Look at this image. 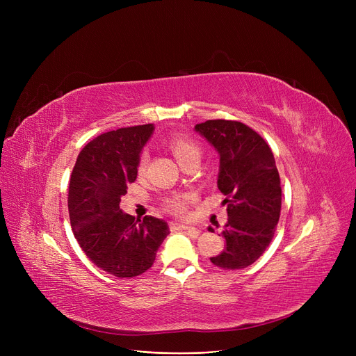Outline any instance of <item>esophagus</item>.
<instances>
[{
    "label": "esophagus",
    "mask_w": 356,
    "mask_h": 356,
    "mask_svg": "<svg viewBox=\"0 0 356 356\" xmlns=\"http://www.w3.org/2000/svg\"><path fill=\"white\" fill-rule=\"evenodd\" d=\"M170 227H172L173 229H183V231H195V232H199L197 228L191 227V225H186V223H181V222H177V220L172 222Z\"/></svg>",
    "instance_id": "34e87169"
}]
</instances>
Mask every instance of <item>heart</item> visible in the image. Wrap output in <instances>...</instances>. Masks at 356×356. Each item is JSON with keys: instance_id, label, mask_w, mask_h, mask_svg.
Masks as SVG:
<instances>
[{"instance_id": "obj_1", "label": "heart", "mask_w": 356, "mask_h": 356, "mask_svg": "<svg viewBox=\"0 0 356 356\" xmlns=\"http://www.w3.org/2000/svg\"><path fill=\"white\" fill-rule=\"evenodd\" d=\"M168 147H170L172 153L175 154L176 160L180 163V165L188 164L189 161H193V160H200L202 148L193 138L184 137V136H176L170 141H168ZM147 163H148V156H147V153H144V154H141L140 161H138V172L145 170ZM165 207L175 215H184L186 211H188V197L175 196V197L167 200Z\"/></svg>"}]
</instances>
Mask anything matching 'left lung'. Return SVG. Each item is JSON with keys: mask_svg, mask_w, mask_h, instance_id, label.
<instances>
[{"mask_svg": "<svg viewBox=\"0 0 356 356\" xmlns=\"http://www.w3.org/2000/svg\"><path fill=\"white\" fill-rule=\"evenodd\" d=\"M195 129L219 153L218 189L227 196L225 250L212 257L223 270H241L263 255L282 211V186L266 140L239 121L209 120Z\"/></svg>", "mask_w": 356, "mask_h": 356, "instance_id": "obj_1", "label": "left lung"}]
</instances>
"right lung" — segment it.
I'll return each mask as SVG.
<instances>
[{
    "label": "right lung",
    "instance_id": "1",
    "mask_svg": "<svg viewBox=\"0 0 356 356\" xmlns=\"http://www.w3.org/2000/svg\"><path fill=\"white\" fill-rule=\"evenodd\" d=\"M153 131V124H145L98 136L82 148L70 176L67 208L73 235L93 264L120 278L145 273L170 234L163 219H136L120 209Z\"/></svg>",
    "mask_w": 356,
    "mask_h": 356
}]
</instances>
